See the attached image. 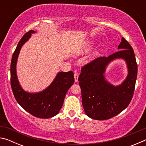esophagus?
I'll return each mask as SVG.
<instances>
[{
  "label": "esophagus",
  "instance_id": "1",
  "mask_svg": "<svg viewBox=\"0 0 146 146\" xmlns=\"http://www.w3.org/2000/svg\"><path fill=\"white\" fill-rule=\"evenodd\" d=\"M74 78H75V82H78V73H75L74 74Z\"/></svg>",
  "mask_w": 146,
  "mask_h": 146
}]
</instances>
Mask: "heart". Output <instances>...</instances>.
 Segmentation results:
<instances>
[{"mask_svg": "<svg viewBox=\"0 0 146 146\" xmlns=\"http://www.w3.org/2000/svg\"><path fill=\"white\" fill-rule=\"evenodd\" d=\"M93 44H86V45L84 47L83 49H81V53H88L90 51V50L93 49ZM98 53H99V51L98 50H95L92 54V56L94 57V56H96L97 55H98Z\"/></svg>", "mask_w": 146, "mask_h": 146, "instance_id": "obj_1", "label": "heart"}]
</instances>
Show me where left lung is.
<instances>
[{
	"instance_id": "left-lung-1",
	"label": "left lung",
	"mask_w": 146,
	"mask_h": 146,
	"mask_svg": "<svg viewBox=\"0 0 146 146\" xmlns=\"http://www.w3.org/2000/svg\"><path fill=\"white\" fill-rule=\"evenodd\" d=\"M118 49L119 51L108 57H98L86 64L78 76L83 108L93 119L104 120L115 117L127 107L133 98L137 76L134 51L123 37ZM120 58L127 62L128 74L121 85L115 86L107 81L104 73L111 61Z\"/></svg>"
}]
</instances>
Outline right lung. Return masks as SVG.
Segmentation results:
<instances>
[{
	"label": "right lung",
	"instance_id": "obj_1",
	"mask_svg": "<svg viewBox=\"0 0 146 146\" xmlns=\"http://www.w3.org/2000/svg\"><path fill=\"white\" fill-rule=\"evenodd\" d=\"M36 31L30 30L19 41L12 56L11 62V86L17 102L26 111L34 117L49 118L56 115L62 107L66 93L73 84L74 76L72 71L58 72L50 85L38 93H29L20 85L17 78L16 66L17 59L23 46L30 38L31 34Z\"/></svg>",
	"mask_w": 146,
	"mask_h": 146
}]
</instances>
